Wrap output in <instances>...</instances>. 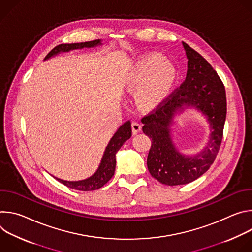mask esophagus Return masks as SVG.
Wrapping results in <instances>:
<instances>
[{
  "label": "esophagus",
  "instance_id": "obj_1",
  "mask_svg": "<svg viewBox=\"0 0 252 252\" xmlns=\"http://www.w3.org/2000/svg\"><path fill=\"white\" fill-rule=\"evenodd\" d=\"M131 128H132V133L136 134L140 131L141 129V125L138 122H132L131 123Z\"/></svg>",
  "mask_w": 252,
  "mask_h": 252
}]
</instances>
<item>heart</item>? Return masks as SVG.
I'll list each match as a JSON object with an SVG mask.
<instances>
[{
    "instance_id": "1",
    "label": "heart",
    "mask_w": 252,
    "mask_h": 252,
    "mask_svg": "<svg viewBox=\"0 0 252 252\" xmlns=\"http://www.w3.org/2000/svg\"><path fill=\"white\" fill-rule=\"evenodd\" d=\"M164 62V57L153 55L136 66L132 85L134 88L143 85L136 94L137 102L142 107H152L160 102L174 82L175 69L170 63L163 64Z\"/></svg>"
}]
</instances>
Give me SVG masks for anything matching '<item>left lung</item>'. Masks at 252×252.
Returning a JSON list of instances; mask_svg holds the SVG:
<instances>
[{
    "label": "left lung",
    "instance_id": "left-lung-1",
    "mask_svg": "<svg viewBox=\"0 0 252 252\" xmlns=\"http://www.w3.org/2000/svg\"><path fill=\"white\" fill-rule=\"evenodd\" d=\"M183 46L189 60L185 82L141 119L143 133L152 138L147 161L149 171L166 186L189 184L210 167L220 151L226 118L225 89L217 71L188 44ZM189 107L201 112L211 128L207 146L194 156L182 154L171 137L173 119Z\"/></svg>",
    "mask_w": 252,
    "mask_h": 252
}]
</instances>
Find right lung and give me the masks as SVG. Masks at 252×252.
<instances>
[{
	"label": "right lung",
	"mask_w": 252,
	"mask_h": 252,
	"mask_svg": "<svg viewBox=\"0 0 252 252\" xmlns=\"http://www.w3.org/2000/svg\"><path fill=\"white\" fill-rule=\"evenodd\" d=\"M100 45H102L101 40H94L91 42L75 43V44H62L54 48L47 55V57L45 58V61L61 53H66L69 51L84 49V48H94ZM130 136H131V125H130V122L127 121L123 126H120V128L111 138L109 145H107V147L105 148V151L103 153V156L101 158L100 163L96 171L90 177L86 179H82V181H64V179H61L58 177H55V178L63 185H64L65 187L77 189V190H81V191H91V190H95L100 189L113 177L116 169V155L124 143Z\"/></svg>",
	"instance_id": "right-lung-1"
}]
</instances>
